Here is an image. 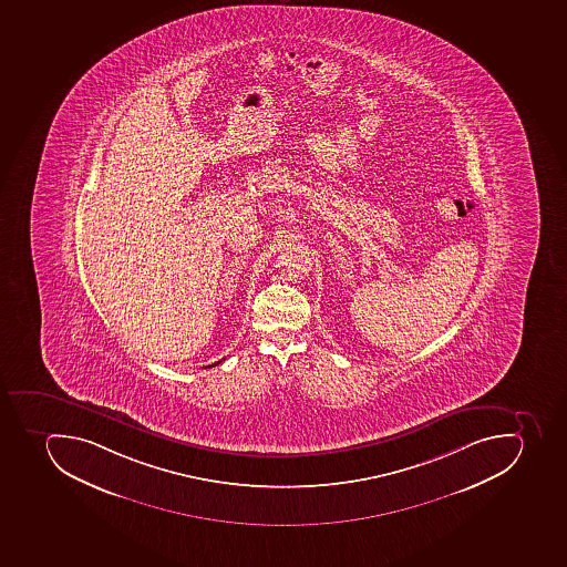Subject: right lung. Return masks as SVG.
Instances as JSON below:
<instances>
[{
	"label": "right lung",
	"instance_id": "right-lung-1",
	"mask_svg": "<svg viewBox=\"0 0 567 567\" xmlns=\"http://www.w3.org/2000/svg\"><path fill=\"white\" fill-rule=\"evenodd\" d=\"M220 362V361H219ZM219 362H215V364H219ZM212 367H214V364H212ZM212 367H208V368H212Z\"/></svg>",
	"mask_w": 567,
	"mask_h": 567
}]
</instances>
